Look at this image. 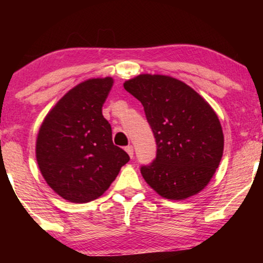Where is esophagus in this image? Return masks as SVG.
<instances>
[{"instance_id": "34e87169", "label": "esophagus", "mask_w": 263, "mask_h": 263, "mask_svg": "<svg viewBox=\"0 0 263 263\" xmlns=\"http://www.w3.org/2000/svg\"><path fill=\"white\" fill-rule=\"evenodd\" d=\"M124 149H125V152H127V153L129 154V157H130V158L134 157V148H133V146H132V145L127 146V147H125Z\"/></svg>"}]
</instances>
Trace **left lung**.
<instances>
[{
    "mask_svg": "<svg viewBox=\"0 0 263 263\" xmlns=\"http://www.w3.org/2000/svg\"><path fill=\"white\" fill-rule=\"evenodd\" d=\"M140 100L157 143V156L142 165L145 181L160 196L184 200L213 177L224 151L217 114L184 82L165 75L141 74L124 82Z\"/></svg>",
    "mask_w": 263,
    "mask_h": 263,
    "instance_id": "8db88e82",
    "label": "left lung"
}]
</instances>
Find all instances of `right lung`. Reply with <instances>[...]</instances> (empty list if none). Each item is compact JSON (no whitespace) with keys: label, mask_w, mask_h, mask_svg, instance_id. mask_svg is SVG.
<instances>
[{"label":"right lung","mask_w":263,"mask_h":263,"mask_svg":"<svg viewBox=\"0 0 263 263\" xmlns=\"http://www.w3.org/2000/svg\"><path fill=\"white\" fill-rule=\"evenodd\" d=\"M114 80L89 79L66 93L39 129L35 156L43 177L70 202L98 199L129 161L115 146L111 125L103 116Z\"/></svg>","instance_id":"add662e5"}]
</instances>
